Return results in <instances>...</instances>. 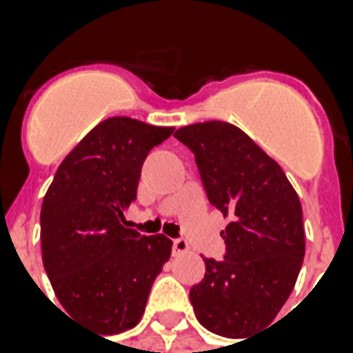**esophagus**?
Returning <instances> with one entry per match:
<instances>
[{
	"mask_svg": "<svg viewBox=\"0 0 353 353\" xmlns=\"http://www.w3.org/2000/svg\"><path fill=\"white\" fill-rule=\"evenodd\" d=\"M189 252V244L185 242L183 238H176L174 242H172V253L174 255H183V253Z\"/></svg>",
	"mask_w": 353,
	"mask_h": 353,
	"instance_id": "obj_1",
	"label": "esophagus"
}]
</instances>
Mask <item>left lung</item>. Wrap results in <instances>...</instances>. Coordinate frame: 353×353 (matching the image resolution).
<instances>
[{
	"label": "left lung",
	"mask_w": 353,
	"mask_h": 353,
	"mask_svg": "<svg viewBox=\"0 0 353 353\" xmlns=\"http://www.w3.org/2000/svg\"><path fill=\"white\" fill-rule=\"evenodd\" d=\"M174 138L194 154L210 204L229 217L221 230L225 259H204L206 274L189 293L194 316L227 339L259 334L303 266L301 200L280 164L234 124H189Z\"/></svg>",
	"instance_id": "left-lung-1"
}]
</instances>
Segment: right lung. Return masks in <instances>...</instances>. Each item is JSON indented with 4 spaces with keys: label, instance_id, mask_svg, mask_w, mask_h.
<instances>
[{
    "label": "right lung",
    "instance_id": "1",
    "mask_svg": "<svg viewBox=\"0 0 353 353\" xmlns=\"http://www.w3.org/2000/svg\"><path fill=\"white\" fill-rule=\"evenodd\" d=\"M172 126L130 117L96 124L58 166L41 206V255L64 310L94 333L117 334L138 323L172 240L124 227L141 166Z\"/></svg>",
    "mask_w": 353,
    "mask_h": 353
}]
</instances>
